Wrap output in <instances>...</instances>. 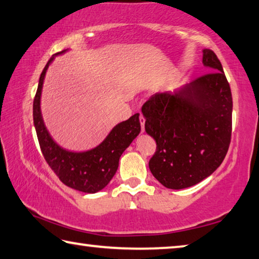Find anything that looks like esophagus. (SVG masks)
I'll return each mask as SVG.
<instances>
[{"instance_id": "obj_1", "label": "esophagus", "mask_w": 259, "mask_h": 259, "mask_svg": "<svg viewBox=\"0 0 259 259\" xmlns=\"http://www.w3.org/2000/svg\"><path fill=\"white\" fill-rule=\"evenodd\" d=\"M139 122H141V129H142V133H144V130H145V128H144V124H145V117L143 116V115H141V116H139Z\"/></svg>"}]
</instances>
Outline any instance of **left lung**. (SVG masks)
I'll return each instance as SVG.
<instances>
[{
  "label": "left lung",
  "instance_id": "left-lung-1",
  "mask_svg": "<svg viewBox=\"0 0 259 259\" xmlns=\"http://www.w3.org/2000/svg\"><path fill=\"white\" fill-rule=\"evenodd\" d=\"M203 63L211 71L174 92L153 94L142 107L145 131L157 143L150 170L168 189L203 181L231 144V86L214 52L204 49Z\"/></svg>",
  "mask_w": 259,
  "mask_h": 259
}]
</instances>
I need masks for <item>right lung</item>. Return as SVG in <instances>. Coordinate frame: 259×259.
<instances>
[{
    "mask_svg": "<svg viewBox=\"0 0 259 259\" xmlns=\"http://www.w3.org/2000/svg\"><path fill=\"white\" fill-rule=\"evenodd\" d=\"M52 61L53 57L41 72L33 100V122L40 149L48 166L61 182L75 190L94 194L104 189L113 179L122 153L138 136L141 131L139 114H135L126 121L118 123L96 149L81 153H73L61 149L49 136L40 112L41 89Z\"/></svg>",
    "mask_w": 259,
    "mask_h": 259,
    "instance_id": "right-lung-1",
    "label": "right lung"
}]
</instances>
